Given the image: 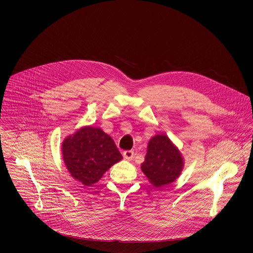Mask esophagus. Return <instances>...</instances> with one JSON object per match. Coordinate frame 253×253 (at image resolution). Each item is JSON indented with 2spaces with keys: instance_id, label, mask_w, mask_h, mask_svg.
Wrapping results in <instances>:
<instances>
[{
  "instance_id": "1",
  "label": "esophagus",
  "mask_w": 253,
  "mask_h": 253,
  "mask_svg": "<svg viewBox=\"0 0 253 253\" xmlns=\"http://www.w3.org/2000/svg\"><path fill=\"white\" fill-rule=\"evenodd\" d=\"M123 156L127 160H131L133 158V156H134V152L132 150H126V151L123 152Z\"/></svg>"
}]
</instances>
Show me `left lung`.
Listing matches in <instances>:
<instances>
[{"mask_svg":"<svg viewBox=\"0 0 253 253\" xmlns=\"http://www.w3.org/2000/svg\"><path fill=\"white\" fill-rule=\"evenodd\" d=\"M183 167L184 159L181 152L167 135L157 134L149 140L141 170L154 187H162L174 182L181 174Z\"/></svg>","mask_w":253,"mask_h":253,"instance_id":"1","label":"left lung"}]
</instances>
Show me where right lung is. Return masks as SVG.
<instances>
[{
	"label": "right lung",
	"mask_w": 253,
	"mask_h": 253,
	"mask_svg": "<svg viewBox=\"0 0 253 253\" xmlns=\"http://www.w3.org/2000/svg\"><path fill=\"white\" fill-rule=\"evenodd\" d=\"M62 155L71 176L85 186L95 184L122 155L113 139L101 128L84 126L67 136Z\"/></svg>",
	"instance_id": "add662e5"
}]
</instances>
